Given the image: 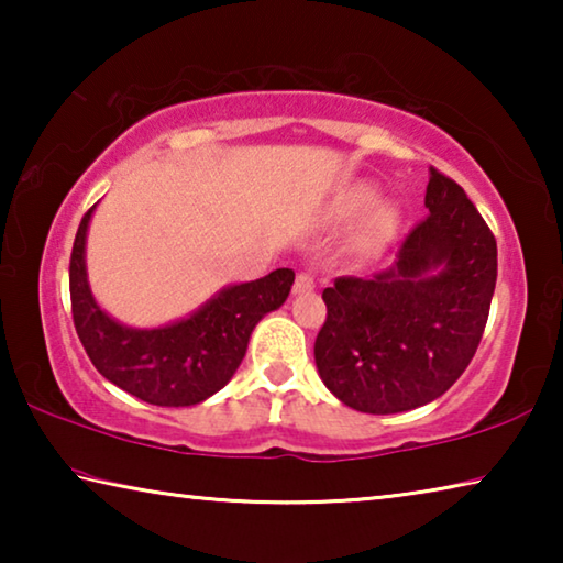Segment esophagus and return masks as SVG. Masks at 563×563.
Listing matches in <instances>:
<instances>
[{
  "instance_id": "1",
  "label": "esophagus",
  "mask_w": 563,
  "mask_h": 563,
  "mask_svg": "<svg viewBox=\"0 0 563 563\" xmlns=\"http://www.w3.org/2000/svg\"><path fill=\"white\" fill-rule=\"evenodd\" d=\"M312 288H316V273L312 271H300L298 275H295V285H292V290L295 292H310Z\"/></svg>"
}]
</instances>
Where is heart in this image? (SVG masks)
<instances>
[{
	"label": "heart",
	"mask_w": 563,
	"mask_h": 563,
	"mask_svg": "<svg viewBox=\"0 0 563 563\" xmlns=\"http://www.w3.org/2000/svg\"><path fill=\"white\" fill-rule=\"evenodd\" d=\"M377 206V190L369 186H355L350 188L345 196L340 198L335 206V213L342 221H357V218L367 216ZM389 228V221L385 216H377L373 221V235H383Z\"/></svg>",
	"instance_id": "b5f03b06"
}]
</instances>
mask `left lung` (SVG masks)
<instances>
[{"mask_svg": "<svg viewBox=\"0 0 563 563\" xmlns=\"http://www.w3.org/2000/svg\"><path fill=\"white\" fill-rule=\"evenodd\" d=\"M422 221L393 268L322 290V383L342 405L395 415L442 397L470 365L497 285V241L450 176L430 168ZM435 275H431V271Z\"/></svg>", "mask_w": 563, "mask_h": 563, "instance_id": "1", "label": "left lung"}]
</instances>
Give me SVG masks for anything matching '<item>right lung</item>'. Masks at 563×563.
<instances>
[{
    "label": "right lung",
    "mask_w": 563,
    "mask_h": 563,
    "mask_svg": "<svg viewBox=\"0 0 563 563\" xmlns=\"http://www.w3.org/2000/svg\"><path fill=\"white\" fill-rule=\"evenodd\" d=\"M93 208L84 213L69 261L74 328L99 373L129 395L158 407H190L216 395L241 365L253 328L288 298L295 273L225 288L194 316L166 328L133 330L103 312L87 283L84 243Z\"/></svg>",
    "instance_id": "obj_1"
}]
</instances>
